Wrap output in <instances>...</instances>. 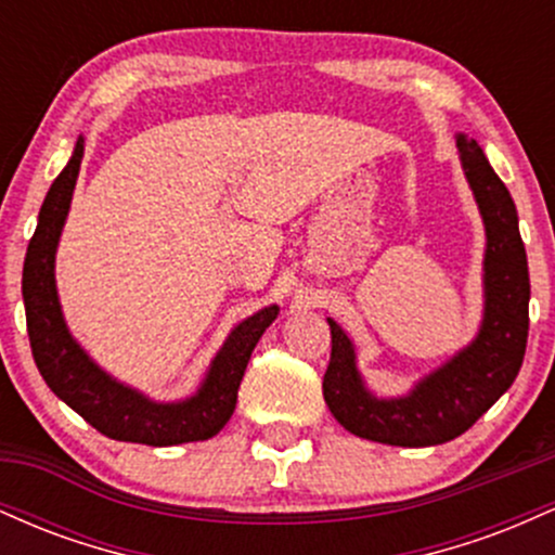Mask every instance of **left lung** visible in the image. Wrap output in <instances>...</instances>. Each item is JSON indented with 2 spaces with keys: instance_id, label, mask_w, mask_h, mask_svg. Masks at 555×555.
<instances>
[{
  "instance_id": "1",
  "label": "left lung",
  "mask_w": 555,
  "mask_h": 555,
  "mask_svg": "<svg viewBox=\"0 0 555 555\" xmlns=\"http://www.w3.org/2000/svg\"><path fill=\"white\" fill-rule=\"evenodd\" d=\"M456 151L486 227L482 321L475 339L399 397H378L358 367L354 341L334 318L323 399L354 436L375 443L438 446L473 428L517 378L530 328V271L519 216L477 140L456 132Z\"/></svg>"
}]
</instances>
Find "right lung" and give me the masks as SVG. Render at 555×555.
I'll return each mask as SVG.
<instances>
[{"label": "right lung", "mask_w": 555, "mask_h": 555, "mask_svg": "<svg viewBox=\"0 0 555 555\" xmlns=\"http://www.w3.org/2000/svg\"><path fill=\"white\" fill-rule=\"evenodd\" d=\"M82 151L86 138L80 135L67 167L43 197L38 227L25 253L23 302L38 373L56 397L114 441L145 446L208 441L232 417L247 360L263 331L276 321L279 305L260 308L229 331L201 386L180 401H156L106 373L69 334L54 276L56 247L73 203Z\"/></svg>", "instance_id": "add662e5"}]
</instances>
